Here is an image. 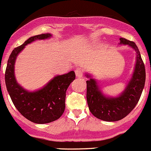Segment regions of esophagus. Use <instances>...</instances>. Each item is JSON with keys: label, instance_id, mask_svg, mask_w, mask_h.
<instances>
[{"label": "esophagus", "instance_id": "34e87169", "mask_svg": "<svg viewBox=\"0 0 151 151\" xmlns=\"http://www.w3.org/2000/svg\"><path fill=\"white\" fill-rule=\"evenodd\" d=\"M76 77L78 78H81L83 76V70L81 68H78L75 70Z\"/></svg>", "mask_w": 151, "mask_h": 151}]
</instances>
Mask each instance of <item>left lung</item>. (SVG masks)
Listing matches in <instances>:
<instances>
[{
	"instance_id": "obj_1",
	"label": "left lung",
	"mask_w": 151,
	"mask_h": 151,
	"mask_svg": "<svg viewBox=\"0 0 151 151\" xmlns=\"http://www.w3.org/2000/svg\"><path fill=\"white\" fill-rule=\"evenodd\" d=\"M120 45H127L136 51V64L131 79L124 90L117 97L104 95L98 82L86 73V100L91 113L100 120L115 122L126 117L138 103L145 82V69L139 50L134 42L120 38Z\"/></svg>"
}]
</instances>
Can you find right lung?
<instances>
[{
    "instance_id": "add662e5",
    "label": "right lung",
    "mask_w": 151,
    "mask_h": 151,
    "mask_svg": "<svg viewBox=\"0 0 151 151\" xmlns=\"http://www.w3.org/2000/svg\"><path fill=\"white\" fill-rule=\"evenodd\" d=\"M51 37L49 33L34 36L15 47L9 58L5 73L6 86L14 106L23 117L37 124L51 123L62 115L65 109L67 89L75 80V73L70 71L64 75L55 76L42 88L30 92L17 82L14 64L17 56L25 45L36 40H46Z\"/></svg>"
}]
</instances>
